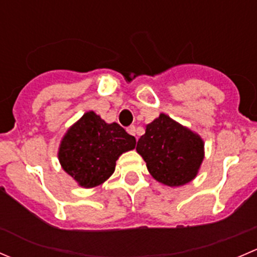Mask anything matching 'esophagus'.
I'll list each match as a JSON object with an SVG mask.
<instances>
[{
  "label": "esophagus",
  "instance_id": "34e87169",
  "mask_svg": "<svg viewBox=\"0 0 257 257\" xmlns=\"http://www.w3.org/2000/svg\"><path fill=\"white\" fill-rule=\"evenodd\" d=\"M126 132H128L129 134H131V136H134L136 137V126L134 125H131V126H128V128H126Z\"/></svg>",
  "mask_w": 257,
  "mask_h": 257
}]
</instances>
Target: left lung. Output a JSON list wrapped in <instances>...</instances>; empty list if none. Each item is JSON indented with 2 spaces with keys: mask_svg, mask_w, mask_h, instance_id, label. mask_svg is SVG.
I'll list each match as a JSON object with an SVG mask.
<instances>
[{
  "mask_svg": "<svg viewBox=\"0 0 257 257\" xmlns=\"http://www.w3.org/2000/svg\"><path fill=\"white\" fill-rule=\"evenodd\" d=\"M150 175L168 186L188 184L204 160V142L196 133L162 113L137 144Z\"/></svg>",
  "mask_w": 257,
  "mask_h": 257,
  "instance_id": "obj_1",
  "label": "left lung"
}]
</instances>
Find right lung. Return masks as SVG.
I'll list each match as a JSON object with an SVG mask.
<instances>
[{"mask_svg": "<svg viewBox=\"0 0 257 257\" xmlns=\"http://www.w3.org/2000/svg\"><path fill=\"white\" fill-rule=\"evenodd\" d=\"M136 143V138L118 123H105L90 110L64 134L58 159L64 172L79 186L94 188L113 174L118 158L134 149Z\"/></svg>", "mask_w": 257, "mask_h": 257, "instance_id": "1", "label": "right lung"}]
</instances>
